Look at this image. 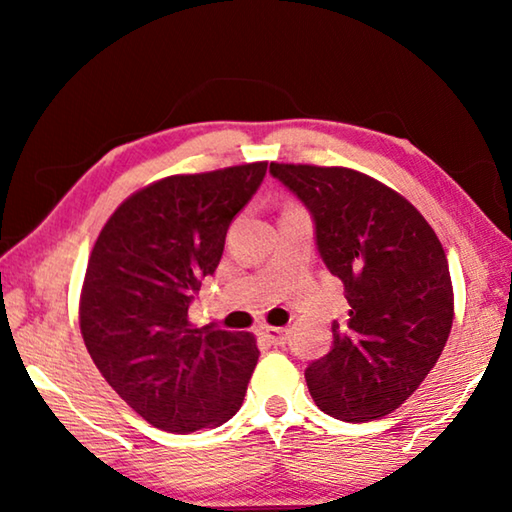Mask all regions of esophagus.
Returning a JSON list of instances; mask_svg holds the SVG:
<instances>
[{
  "label": "esophagus",
  "mask_w": 512,
  "mask_h": 512,
  "mask_svg": "<svg viewBox=\"0 0 512 512\" xmlns=\"http://www.w3.org/2000/svg\"><path fill=\"white\" fill-rule=\"evenodd\" d=\"M262 334H264V339H266L268 343L284 345V343H287L289 329H287V327H264Z\"/></svg>",
  "instance_id": "obj_1"
}]
</instances>
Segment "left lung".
I'll use <instances>...</instances> for the list:
<instances>
[{
    "mask_svg": "<svg viewBox=\"0 0 512 512\" xmlns=\"http://www.w3.org/2000/svg\"><path fill=\"white\" fill-rule=\"evenodd\" d=\"M307 205L316 244L350 302L334 345L307 368L320 411L345 422L384 418L413 395L447 343L454 289L443 244L395 189L348 167L271 162Z\"/></svg>",
    "mask_w": 512,
    "mask_h": 512,
    "instance_id": "1",
    "label": "left lung"
}]
</instances>
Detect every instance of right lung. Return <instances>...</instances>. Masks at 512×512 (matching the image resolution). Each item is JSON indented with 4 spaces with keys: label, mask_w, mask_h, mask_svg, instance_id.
<instances>
[{
    "label": "right lung",
    "mask_w": 512,
    "mask_h": 512,
    "mask_svg": "<svg viewBox=\"0 0 512 512\" xmlns=\"http://www.w3.org/2000/svg\"><path fill=\"white\" fill-rule=\"evenodd\" d=\"M268 162L180 173L142 187L99 232L79 323L94 366L153 427L189 433L239 411L259 350L250 332L196 327L189 305Z\"/></svg>",
    "instance_id": "right-lung-1"
}]
</instances>
